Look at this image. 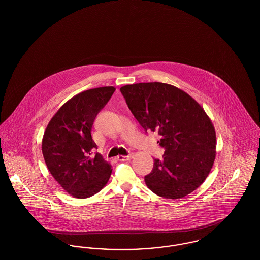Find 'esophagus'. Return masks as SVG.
Returning a JSON list of instances; mask_svg holds the SVG:
<instances>
[{"label": "esophagus", "mask_w": 260, "mask_h": 260, "mask_svg": "<svg viewBox=\"0 0 260 260\" xmlns=\"http://www.w3.org/2000/svg\"><path fill=\"white\" fill-rule=\"evenodd\" d=\"M134 157L133 154H128L127 156H118V160L120 161H129Z\"/></svg>", "instance_id": "34e87169"}]
</instances>
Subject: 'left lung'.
<instances>
[{
	"instance_id": "8db88e82",
	"label": "left lung",
	"mask_w": 260,
	"mask_h": 260,
	"mask_svg": "<svg viewBox=\"0 0 260 260\" xmlns=\"http://www.w3.org/2000/svg\"><path fill=\"white\" fill-rule=\"evenodd\" d=\"M129 110L147 132L157 133L165 149L144 177L149 189L166 199L192 193L209 175L215 159L216 136L209 116L185 91L159 82L120 88Z\"/></svg>"
}]
</instances>
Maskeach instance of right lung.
I'll return each mask as SVG.
<instances>
[{
	"mask_svg": "<svg viewBox=\"0 0 260 260\" xmlns=\"http://www.w3.org/2000/svg\"><path fill=\"white\" fill-rule=\"evenodd\" d=\"M114 87L85 90L64 103L51 118L43 141L46 165L62 188L75 198L85 199L106 185L111 165L102 158L91 137L93 122L115 91Z\"/></svg>",
	"mask_w": 260,
	"mask_h": 260,
	"instance_id": "add662e5",
	"label": "right lung"
}]
</instances>
